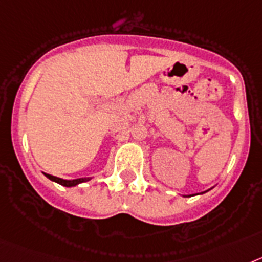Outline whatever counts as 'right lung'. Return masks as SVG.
Returning <instances> with one entry per match:
<instances>
[{
  "label": "right lung",
  "instance_id": "right-lung-1",
  "mask_svg": "<svg viewBox=\"0 0 262 262\" xmlns=\"http://www.w3.org/2000/svg\"><path fill=\"white\" fill-rule=\"evenodd\" d=\"M46 177L49 179H51V181H54V182H56V183H59V185L66 186V187H72V186L79 185V183H81V182H87L88 181V179H85V178L74 179V181H66V179L58 178V177H54V175H50V174H46Z\"/></svg>",
  "mask_w": 262,
  "mask_h": 262
}]
</instances>
